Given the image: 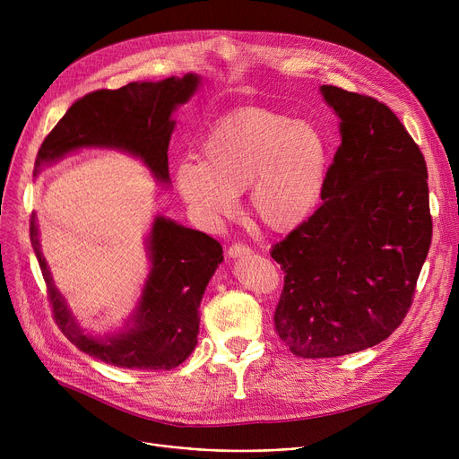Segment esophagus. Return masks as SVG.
Wrapping results in <instances>:
<instances>
[{
	"label": "esophagus",
	"mask_w": 459,
	"mask_h": 459,
	"mask_svg": "<svg viewBox=\"0 0 459 459\" xmlns=\"http://www.w3.org/2000/svg\"><path fill=\"white\" fill-rule=\"evenodd\" d=\"M253 251L247 247V246H242V244H234V246H230V249H229V256L230 258H239V256H247V255H251Z\"/></svg>",
	"instance_id": "34e87169"
}]
</instances>
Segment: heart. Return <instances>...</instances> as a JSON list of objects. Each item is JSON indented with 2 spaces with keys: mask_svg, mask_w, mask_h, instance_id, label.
Returning a JSON list of instances; mask_svg holds the SVG:
<instances>
[{
  "mask_svg": "<svg viewBox=\"0 0 459 459\" xmlns=\"http://www.w3.org/2000/svg\"><path fill=\"white\" fill-rule=\"evenodd\" d=\"M327 135L308 120L264 106L239 108L208 130L201 161L177 165L175 186L204 223H221L247 189L255 220L272 232H290L318 208L327 182Z\"/></svg>",
  "mask_w": 459,
  "mask_h": 459,
  "instance_id": "1",
  "label": "heart"
}]
</instances>
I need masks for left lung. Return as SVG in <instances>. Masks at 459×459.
<instances>
[{
  "instance_id": "obj_1",
  "label": "left lung",
  "mask_w": 459,
  "mask_h": 459,
  "mask_svg": "<svg viewBox=\"0 0 459 459\" xmlns=\"http://www.w3.org/2000/svg\"><path fill=\"white\" fill-rule=\"evenodd\" d=\"M320 92L342 139L324 204L272 249L284 272L275 331L303 359L387 339L411 307L431 242L426 161L398 117L365 94Z\"/></svg>"
}]
</instances>
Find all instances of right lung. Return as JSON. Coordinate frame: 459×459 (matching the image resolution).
Instances as JSON below:
<instances>
[{"label": "right lung", "mask_w": 459, "mask_h": 459, "mask_svg": "<svg viewBox=\"0 0 459 459\" xmlns=\"http://www.w3.org/2000/svg\"><path fill=\"white\" fill-rule=\"evenodd\" d=\"M199 85L201 76L189 72L182 78L132 82L117 91L85 94L42 141L35 175L82 149H113L141 160L152 177L169 187L167 151L177 125L173 113L197 92ZM30 223L31 246L56 324L72 344L108 365L134 370H171L191 355L197 344L204 290L223 262L220 242L165 215H154L144 238L149 275L134 312L118 331L91 334L72 315L52 279L40 251L35 213Z\"/></svg>", "instance_id": "obj_1"}]
</instances>
